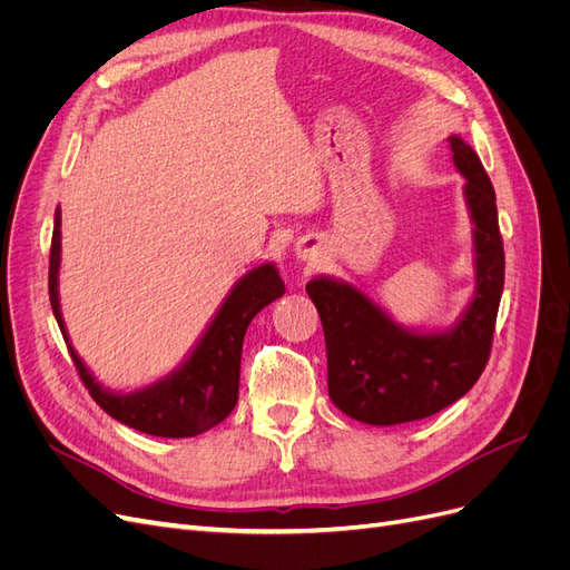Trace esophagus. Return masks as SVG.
<instances>
[{
  "label": "esophagus",
  "mask_w": 570,
  "mask_h": 570,
  "mask_svg": "<svg viewBox=\"0 0 570 570\" xmlns=\"http://www.w3.org/2000/svg\"><path fill=\"white\" fill-rule=\"evenodd\" d=\"M297 254H299L302 262H308V264H312V262H318V254L314 252V247H308V245H304V243H299V245H297Z\"/></svg>",
  "instance_id": "obj_1"
}]
</instances>
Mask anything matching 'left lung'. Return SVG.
<instances>
[{
	"label": "left lung",
	"mask_w": 570,
	"mask_h": 570,
	"mask_svg": "<svg viewBox=\"0 0 570 570\" xmlns=\"http://www.w3.org/2000/svg\"><path fill=\"white\" fill-rule=\"evenodd\" d=\"M473 223V299L452 327L411 331L358 287L318 275L306 292L318 308L327 352V394L350 419L368 425L421 421L454 404L485 371L499 299L504 247L494 187L478 154L450 137Z\"/></svg>",
	"instance_id": "obj_1"
}]
</instances>
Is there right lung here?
<instances>
[{
	"mask_svg": "<svg viewBox=\"0 0 570 570\" xmlns=\"http://www.w3.org/2000/svg\"><path fill=\"white\" fill-rule=\"evenodd\" d=\"M59 266H61V212L55 214V235L49 252V302L71 352L73 364L90 390L92 400L111 419L140 433L157 438H195L230 416L239 390V358L252 318L264 306L285 295V283L275 264H262L239 278L204 335L183 364L161 381L132 392L101 387L90 368L68 340L59 306Z\"/></svg>",
	"mask_w": 570,
	"mask_h": 570,
	"instance_id": "obj_1",
	"label": "right lung"
}]
</instances>
